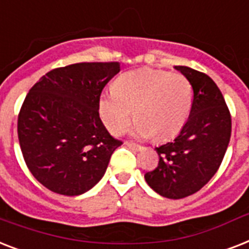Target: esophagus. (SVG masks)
<instances>
[{"label": "esophagus", "mask_w": 249, "mask_h": 249, "mask_svg": "<svg viewBox=\"0 0 249 249\" xmlns=\"http://www.w3.org/2000/svg\"><path fill=\"white\" fill-rule=\"evenodd\" d=\"M125 144L128 146L129 148H132V150H136V151H140V150H142V146H140V144L137 143H133V142H125Z\"/></svg>", "instance_id": "esophagus-1"}]
</instances>
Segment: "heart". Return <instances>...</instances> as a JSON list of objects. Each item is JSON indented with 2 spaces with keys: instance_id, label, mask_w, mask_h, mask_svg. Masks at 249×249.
Returning <instances> with one entry per match:
<instances>
[{
  "instance_id": "1",
  "label": "heart",
  "mask_w": 249,
  "mask_h": 249,
  "mask_svg": "<svg viewBox=\"0 0 249 249\" xmlns=\"http://www.w3.org/2000/svg\"><path fill=\"white\" fill-rule=\"evenodd\" d=\"M191 107L193 86L185 75L150 68L120 75L113 90L102 94L98 102L99 116L109 132H125L134 109L133 136L156 141L177 136L189 120Z\"/></svg>"
}]
</instances>
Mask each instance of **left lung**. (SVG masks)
I'll return each instance as SVG.
<instances>
[{"instance_id":"obj_1","label":"left lung","mask_w":249,"mask_h":249,"mask_svg":"<svg viewBox=\"0 0 249 249\" xmlns=\"http://www.w3.org/2000/svg\"><path fill=\"white\" fill-rule=\"evenodd\" d=\"M191 83L189 120L172 142L156 147L159 164L144 174L147 185L168 199L193 195L220 168L231 136V116L224 95L208 75L176 66Z\"/></svg>"}]
</instances>
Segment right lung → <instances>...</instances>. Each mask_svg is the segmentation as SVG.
<instances>
[{"mask_svg": "<svg viewBox=\"0 0 249 249\" xmlns=\"http://www.w3.org/2000/svg\"><path fill=\"white\" fill-rule=\"evenodd\" d=\"M119 62L76 63L42 76L27 94L18 137L33 177L53 193L76 196L101 181L121 141L102 123L98 102Z\"/></svg>", "mask_w": 249, "mask_h": 249, "instance_id": "1", "label": "right lung"}]
</instances>
